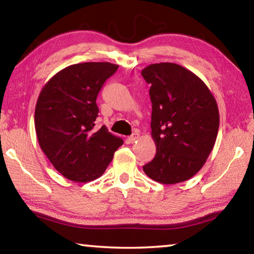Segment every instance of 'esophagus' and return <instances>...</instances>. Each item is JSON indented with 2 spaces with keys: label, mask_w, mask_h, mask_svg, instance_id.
Masks as SVG:
<instances>
[{
  "label": "esophagus",
  "mask_w": 254,
  "mask_h": 254,
  "mask_svg": "<svg viewBox=\"0 0 254 254\" xmlns=\"http://www.w3.org/2000/svg\"><path fill=\"white\" fill-rule=\"evenodd\" d=\"M137 139H139V133L137 132L132 133V135L128 136V141H130V142H134V141Z\"/></svg>",
  "instance_id": "esophagus-1"
}]
</instances>
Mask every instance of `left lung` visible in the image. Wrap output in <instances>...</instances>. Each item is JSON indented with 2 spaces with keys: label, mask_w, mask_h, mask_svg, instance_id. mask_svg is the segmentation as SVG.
Wrapping results in <instances>:
<instances>
[{
  "label": "left lung",
  "mask_w": 254,
  "mask_h": 254,
  "mask_svg": "<svg viewBox=\"0 0 254 254\" xmlns=\"http://www.w3.org/2000/svg\"><path fill=\"white\" fill-rule=\"evenodd\" d=\"M150 84L151 136L157 152L143 171L154 182L174 185L203 168L216 141L220 112L203 80L177 64H152L141 71Z\"/></svg>",
  "instance_id": "8db88e82"
}]
</instances>
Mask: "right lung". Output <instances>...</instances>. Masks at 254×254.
Wrapping results in <instances>:
<instances>
[{
	"label": "right lung",
	"mask_w": 254,
	"mask_h": 254,
	"mask_svg": "<svg viewBox=\"0 0 254 254\" xmlns=\"http://www.w3.org/2000/svg\"><path fill=\"white\" fill-rule=\"evenodd\" d=\"M118 68L111 63L70 65L51 77L38 97V142L55 169L71 182L100 178L123 144L105 126L95 127L97 94Z\"/></svg>",
	"instance_id": "obj_1"
}]
</instances>
